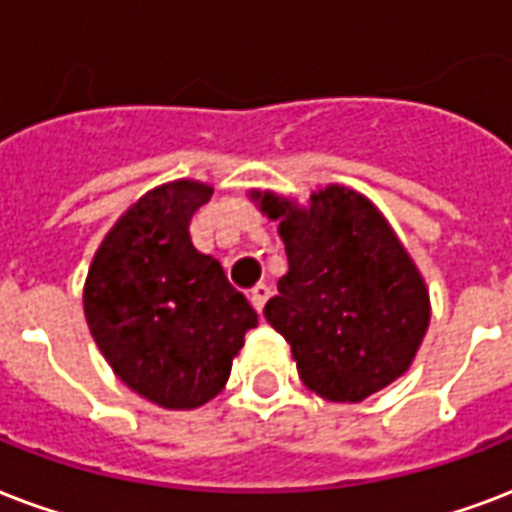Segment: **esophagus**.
Segmentation results:
<instances>
[{
  "label": "esophagus",
  "mask_w": 512,
  "mask_h": 512,
  "mask_svg": "<svg viewBox=\"0 0 512 512\" xmlns=\"http://www.w3.org/2000/svg\"><path fill=\"white\" fill-rule=\"evenodd\" d=\"M271 298V287L268 284H255L252 290H249V300H252V306H255V311L260 314L265 306V300Z\"/></svg>",
  "instance_id": "obj_1"
}]
</instances>
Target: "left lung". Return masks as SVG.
Segmentation results:
<instances>
[{
  "mask_svg": "<svg viewBox=\"0 0 512 512\" xmlns=\"http://www.w3.org/2000/svg\"><path fill=\"white\" fill-rule=\"evenodd\" d=\"M279 220L290 271L265 319L290 343L300 381L333 403H360L411 368L429 327V292L384 214L327 185L298 206L252 193Z\"/></svg>",
  "mask_w": 512,
  "mask_h": 512,
  "instance_id": "obj_1",
  "label": "left lung"
}]
</instances>
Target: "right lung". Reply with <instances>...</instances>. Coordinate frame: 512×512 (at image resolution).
Listing matches in <instances>:
<instances>
[{
    "label": "right lung",
    "mask_w": 512,
    "mask_h": 512,
    "mask_svg": "<svg viewBox=\"0 0 512 512\" xmlns=\"http://www.w3.org/2000/svg\"><path fill=\"white\" fill-rule=\"evenodd\" d=\"M212 187L177 179L144 193L93 255L83 306L96 346L136 395L174 411L209 403L230 376L255 308L190 241Z\"/></svg>",
    "instance_id": "right-lung-1"
}]
</instances>
